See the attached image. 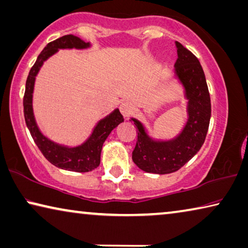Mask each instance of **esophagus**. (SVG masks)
<instances>
[{"label": "esophagus", "instance_id": "1", "mask_svg": "<svg viewBox=\"0 0 248 248\" xmlns=\"http://www.w3.org/2000/svg\"><path fill=\"white\" fill-rule=\"evenodd\" d=\"M119 110H120L121 115L124 116V119H127V118L131 115L133 108H132V105L130 103H127V101H124V103L120 104Z\"/></svg>", "mask_w": 248, "mask_h": 248}]
</instances>
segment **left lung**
<instances>
[{"instance_id": "left-lung-1", "label": "left lung", "mask_w": 248, "mask_h": 248, "mask_svg": "<svg viewBox=\"0 0 248 248\" xmlns=\"http://www.w3.org/2000/svg\"><path fill=\"white\" fill-rule=\"evenodd\" d=\"M178 60L174 74L184 87L187 99V120L183 130L168 141L153 140L143 124L131 118L138 139L132 160L144 172L168 174L178 171L198 153L205 140L211 119V98L205 75L198 58L179 42H175Z\"/></svg>"}]
</instances>
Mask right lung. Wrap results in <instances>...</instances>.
I'll return each mask as SVG.
<instances>
[{"mask_svg":"<svg viewBox=\"0 0 248 248\" xmlns=\"http://www.w3.org/2000/svg\"><path fill=\"white\" fill-rule=\"evenodd\" d=\"M90 47V43H86L79 37L74 35H65L55 41L48 43L42 53L38 55L36 62L31 68L26 79L25 93L23 98L24 106V118L31 136L43 155L49 161L53 166L61 168L62 170L74 172H89L96 169L100 163V153L103 144L107 137L118 124L124 121V117L119 109L113 111L101 119L93 128V133L84 143L77 147H66L58 144L43 135L35 121L33 112V90L35 84V77L41 69L43 62L52 55L58 52V49L64 48H77L84 49Z\"/></svg>","mask_w":248,"mask_h":248,"instance_id":"obj_1","label":"right lung"}]
</instances>
